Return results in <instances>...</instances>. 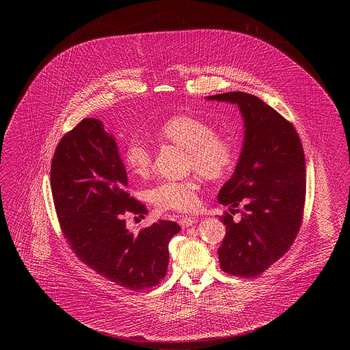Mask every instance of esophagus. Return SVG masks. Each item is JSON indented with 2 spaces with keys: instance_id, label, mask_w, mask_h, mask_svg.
<instances>
[{
  "instance_id": "34e87169",
  "label": "esophagus",
  "mask_w": 350,
  "mask_h": 350,
  "mask_svg": "<svg viewBox=\"0 0 350 350\" xmlns=\"http://www.w3.org/2000/svg\"><path fill=\"white\" fill-rule=\"evenodd\" d=\"M196 222H197V218H196V217H182V218L179 219V225H180L183 229L193 226V224H196Z\"/></svg>"
}]
</instances>
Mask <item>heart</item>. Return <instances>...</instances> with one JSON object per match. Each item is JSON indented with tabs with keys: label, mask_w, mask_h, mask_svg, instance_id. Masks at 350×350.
Masks as SVG:
<instances>
[{
	"label": "heart",
	"mask_w": 350,
	"mask_h": 350,
	"mask_svg": "<svg viewBox=\"0 0 350 350\" xmlns=\"http://www.w3.org/2000/svg\"><path fill=\"white\" fill-rule=\"evenodd\" d=\"M159 136L189 150L187 167L210 179L225 176L236 164L237 148L233 139L196 116L176 114L163 121ZM126 167L144 176L152 167V150L144 140L131 139L124 152ZM202 180L198 174L185 179H163L150 187V200L159 210L190 211L198 204Z\"/></svg>",
	"instance_id": "heart-1"
}]
</instances>
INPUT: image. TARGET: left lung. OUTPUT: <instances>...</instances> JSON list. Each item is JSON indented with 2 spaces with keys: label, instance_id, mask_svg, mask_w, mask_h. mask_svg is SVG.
<instances>
[{
  "label": "left lung",
  "instance_id": "left-lung-1",
  "mask_svg": "<svg viewBox=\"0 0 350 350\" xmlns=\"http://www.w3.org/2000/svg\"><path fill=\"white\" fill-rule=\"evenodd\" d=\"M239 105L245 124L240 160L218 202L239 207L241 219L221 217L226 234L218 257L221 269L254 278L268 269L294 244L303 221L306 160L294 125L264 100L232 92L207 97ZM240 211V210H237Z\"/></svg>",
  "mask_w": 350,
  "mask_h": 350
}]
</instances>
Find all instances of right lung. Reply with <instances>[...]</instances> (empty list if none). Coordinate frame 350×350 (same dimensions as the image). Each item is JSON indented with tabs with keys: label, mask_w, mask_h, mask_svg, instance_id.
Returning <instances> with one entry per match:
<instances>
[{
	"label": "right lung",
	"mask_w": 350,
	"mask_h": 350,
	"mask_svg": "<svg viewBox=\"0 0 350 350\" xmlns=\"http://www.w3.org/2000/svg\"><path fill=\"white\" fill-rule=\"evenodd\" d=\"M51 191L63 236L77 257L105 279L132 291L157 286L167 273L168 244L180 232L160 219L132 233L124 215L147 214L128 191V175L111 135L96 118L82 120L59 142Z\"/></svg>",
	"instance_id": "obj_1"
}]
</instances>
